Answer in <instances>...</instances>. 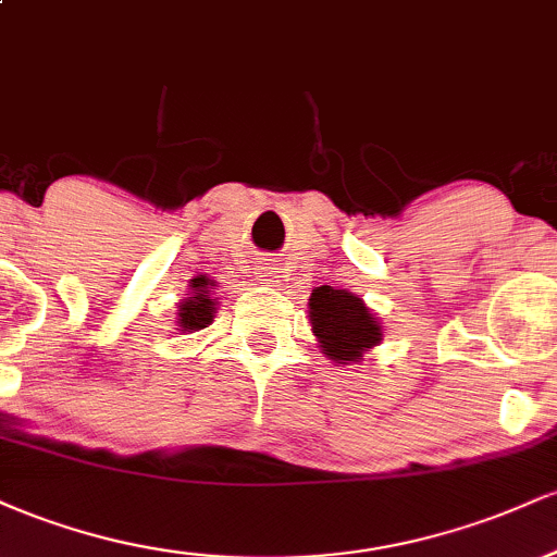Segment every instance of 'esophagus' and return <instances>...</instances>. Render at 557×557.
Here are the masks:
<instances>
[{
  "label": "esophagus",
  "instance_id": "esophagus-1",
  "mask_svg": "<svg viewBox=\"0 0 557 557\" xmlns=\"http://www.w3.org/2000/svg\"><path fill=\"white\" fill-rule=\"evenodd\" d=\"M259 277L264 280V283H277V280H274V272H272V267H261Z\"/></svg>",
  "mask_w": 557,
  "mask_h": 557
}]
</instances>
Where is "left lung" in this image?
Masks as SVG:
<instances>
[{"instance_id":"obj_1","label":"left lung","mask_w":557,"mask_h":557,"mask_svg":"<svg viewBox=\"0 0 557 557\" xmlns=\"http://www.w3.org/2000/svg\"><path fill=\"white\" fill-rule=\"evenodd\" d=\"M311 330L332 361H356L367 348L382 341L380 322L348 290L322 285L309 298Z\"/></svg>"}]
</instances>
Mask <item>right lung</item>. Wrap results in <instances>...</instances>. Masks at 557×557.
I'll return each instance as SVG.
<instances>
[{
    "mask_svg": "<svg viewBox=\"0 0 557 557\" xmlns=\"http://www.w3.org/2000/svg\"><path fill=\"white\" fill-rule=\"evenodd\" d=\"M203 280H194V287H203ZM214 317V298L207 296V290H198L194 298L183 300L181 304V327L185 332L190 330H203Z\"/></svg>",
    "mask_w": 557,
    "mask_h": 557,
    "instance_id": "1",
    "label": "right lung"
}]
</instances>
